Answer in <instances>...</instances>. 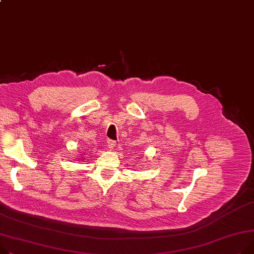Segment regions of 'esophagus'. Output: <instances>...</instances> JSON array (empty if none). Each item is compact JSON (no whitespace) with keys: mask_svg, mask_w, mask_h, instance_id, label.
<instances>
[{"mask_svg":"<svg viewBox=\"0 0 254 254\" xmlns=\"http://www.w3.org/2000/svg\"><path fill=\"white\" fill-rule=\"evenodd\" d=\"M107 144H108V147L110 149H113L115 146H116V142L114 140H108L107 141Z\"/></svg>","mask_w":254,"mask_h":254,"instance_id":"1","label":"esophagus"}]
</instances>
